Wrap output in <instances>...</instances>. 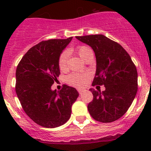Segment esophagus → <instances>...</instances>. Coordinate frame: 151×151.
Here are the masks:
<instances>
[{
  "mask_svg": "<svg viewBox=\"0 0 151 151\" xmlns=\"http://www.w3.org/2000/svg\"><path fill=\"white\" fill-rule=\"evenodd\" d=\"M77 91H78L79 93L82 94V93H84L85 91H86V90H85V89H80H80H77Z\"/></svg>",
  "mask_w": 151,
  "mask_h": 151,
  "instance_id": "1",
  "label": "esophagus"
}]
</instances>
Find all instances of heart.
I'll list each match as a JSON object with an SVG mask.
<instances>
[{"label":"heart","mask_w":151,"mask_h":151,"mask_svg":"<svg viewBox=\"0 0 151 151\" xmlns=\"http://www.w3.org/2000/svg\"><path fill=\"white\" fill-rule=\"evenodd\" d=\"M77 54L83 60H85L90 52H92L91 48L87 46H80L76 50ZM67 61H68V52H63L58 58V67L60 71H63L67 69ZM91 79V76L88 74H78V73H71L66 77V83L70 85L82 88L88 84Z\"/></svg>","instance_id":"obj_1"}]
</instances>
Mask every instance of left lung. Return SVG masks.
Instances as JSON below:
<instances>
[{
    "label": "left lung",
    "mask_w": 151,
    "mask_h": 151,
    "mask_svg": "<svg viewBox=\"0 0 151 151\" xmlns=\"http://www.w3.org/2000/svg\"><path fill=\"white\" fill-rule=\"evenodd\" d=\"M93 50L96 71L93 85H102L105 91L91 88L93 99L88 105L96 121L110 123L123 116L137 92V71L123 47L104 35L76 36Z\"/></svg>",
    "instance_id": "1"
}]
</instances>
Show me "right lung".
<instances>
[{
  "instance_id": "obj_1",
  "label": "right lung",
  "mask_w": 151,
  "mask_h": 151,
  "mask_svg": "<svg viewBox=\"0 0 151 151\" xmlns=\"http://www.w3.org/2000/svg\"><path fill=\"white\" fill-rule=\"evenodd\" d=\"M72 37L43 41L30 49L16 70L15 91L23 110L35 123L55 128L68 121L79 93L64 85L60 91L51 86L60 75L58 58Z\"/></svg>"
}]
</instances>
